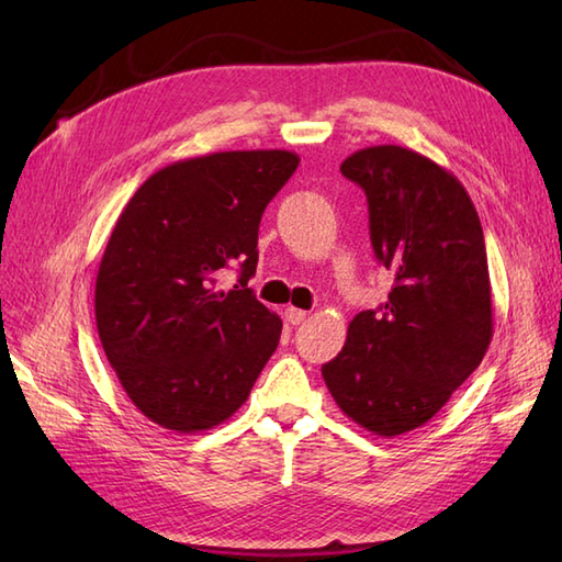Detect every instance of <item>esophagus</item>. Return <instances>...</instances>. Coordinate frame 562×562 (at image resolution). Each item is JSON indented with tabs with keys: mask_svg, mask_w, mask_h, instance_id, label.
<instances>
[{
	"mask_svg": "<svg viewBox=\"0 0 562 562\" xmlns=\"http://www.w3.org/2000/svg\"><path fill=\"white\" fill-rule=\"evenodd\" d=\"M284 318H288L292 326H300L302 321L306 318V312H302V308H296V306H288V308H284Z\"/></svg>",
	"mask_w": 562,
	"mask_h": 562,
	"instance_id": "34e87169",
	"label": "esophagus"
}]
</instances>
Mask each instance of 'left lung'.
Instances as JSON below:
<instances>
[{
    "label": "left lung",
    "mask_w": 562,
    "mask_h": 562,
    "mask_svg": "<svg viewBox=\"0 0 562 562\" xmlns=\"http://www.w3.org/2000/svg\"><path fill=\"white\" fill-rule=\"evenodd\" d=\"M340 171L364 190L374 254L396 282L321 374L350 420L396 437L432 420L493 340L483 229L459 178L413 149L367 147Z\"/></svg>",
    "instance_id": "obj_1"
}]
</instances>
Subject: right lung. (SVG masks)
<instances>
[{"label": "right lung", "instance_id": "add662e5", "mask_svg": "<svg viewBox=\"0 0 562 562\" xmlns=\"http://www.w3.org/2000/svg\"><path fill=\"white\" fill-rule=\"evenodd\" d=\"M300 157L214 151L151 173L130 198L97 274L103 352L135 408L164 429L205 432L241 408L280 342L282 321L248 280L258 226ZM243 268L229 293L213 288Z\"/></svg>", "mask_w": 562, "mask_h": 562}]
</instances>
